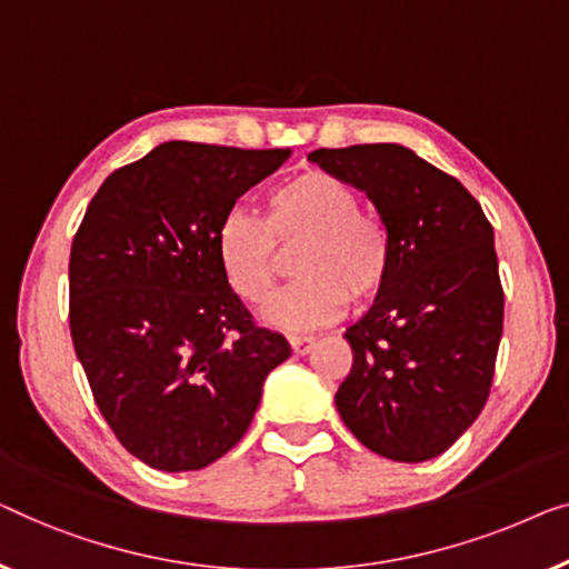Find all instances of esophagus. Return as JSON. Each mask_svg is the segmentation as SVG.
Returning a JSON list of instances; mask_svg holds the SVG:
<instances>
[{"instance_id": "1", "label": "esophagus", "mask_w": 569, "mask_h": 569, "mask_svg": "<svg viewBox=\"0 0 569 569\" xmlns=\"http://www.w3.org/2000/svg\"><path fill=\"white\" fill-rule=\"evenodd\" d=\"M288 342H291V350L296 356H307L311 353V348H315V338H303V335H293V338H288Z\"/></svg>"}]
</instances>
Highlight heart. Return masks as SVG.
Returning <instances> with one entry per match:
<instances>
[{
    "label": "heart",
    "mask_w": 569,
    "mask_h": 569,
    "mask_svg": "<svg viewBox=\"0 0 569 569\" xmlns=\"http://www.w3.org/2000/svg\"><path fill=\"white\" fill-rule=\"evenodd\" d=\"M293 252L288 291L270 303L268 319L283 330H315L338 319L348 303L379 299L395 268V242L361 196L332 172L301 170L270 190L262 219L229 211L216 229V258L231 291L266 307Z\"/></svg>",
    "instance_id": "heart-1"
}]
</instances>
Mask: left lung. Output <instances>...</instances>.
I'll return each mask as SVG.
<instances>
[{
    "label": "left lung",
    "mask_w": 569,
    "mask_h": 569,
    "mask_svg": "<svg viewBox=\"0 0 569 569\" xmlns=\"http://www.w3.org/2000/svg\"><path fill=\"white\" fill-rule=\"evenodd\" d=\"M309 159L366 190L395 242L387 288L346 332L353 366L335 405L373 453L433 459L490 397L506 309L492 223L453 174L399 143Z\"/></svg>",
    "instance_id": "left-lung-1"
}]
</instances>
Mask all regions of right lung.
<instances>
[{"instance_id":"obj_1","label":"right lung","mask_w":569,"mask_h":569,"mask_svg":"<svg viewBox=\"0 0 569 569\" xmlns=\"http://www.w3.org/2000/svg\"><path fill=\"white\" fill-rule=\"evenodd\" d=\"M291 154L170 141L108 174L69 254V330L118 441L159 471L239 443L262 381L291 356L231 291L216 229Z\"/></svg>"}]
</instances>
